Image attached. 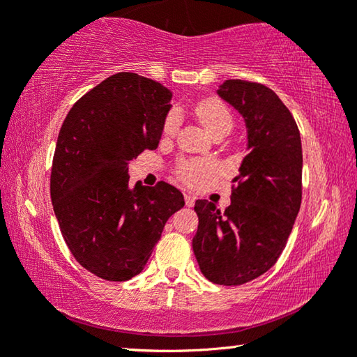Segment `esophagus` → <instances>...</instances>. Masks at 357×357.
I'll list each match as a JSON object with an SVG mask.
<instances>
[{
  "mask_svg": "<svg viewBox=\"0 0 357 357\" xmlns=\"http://www.w3.org/2000/svg\"><path fill=\"white\" fill-rule=\"evenodd\" d=\"M184 200H185V206H189V208H192L193 204H195V197L190 195V193H185Z\"/></svg>",
  "mask_w": 357,
  "mask_h": 357,
  "instance_id": "obj_1",
  "label": "esophagus"
}]
</instances>
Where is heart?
<instances>
[{
    "label": "heart",
    "instance_id": "obj_1",
    "mask_svg": "<svg viewBox=\"0 0 357 357\" xmlns=\"http://www.w3.org/2000/svg\"><path fill=\"white\" fill-rule=\"evenodd\" d=\"M193 113L202 126L211 135L228 134L233 128V113L228 105L219 98H206L198 100L193 107ZM178 130V116L170 113L162 126V134L173 137ZM213 172V165L200 160H183L176 165V176L190 187H197L203 183L204 176Z\"/></svg>",
    "mask_w": 357,
    "mask_h": 357
}]
</instances>
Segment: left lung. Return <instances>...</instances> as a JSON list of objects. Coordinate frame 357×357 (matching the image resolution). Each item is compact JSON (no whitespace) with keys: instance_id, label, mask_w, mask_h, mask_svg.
<instances>
[{"instance_id":"1","label":"left lung","mask_w":357,"mask_h":357,"mask_svg":"<svg viewBox=\"0 0 357 357\" xmlns=\"http://www.w3.org/2000/svg\"><path fill=\"white\" fill-rule=\"evenodd\" d=\"M217 93L244 116L250 153L233 179L225 213L195 202L192 247L208 280L238 287L269 271L285 249L301 208L302 144L293 114L271 88L227 80Z\"/></svg>"}]
</instances>
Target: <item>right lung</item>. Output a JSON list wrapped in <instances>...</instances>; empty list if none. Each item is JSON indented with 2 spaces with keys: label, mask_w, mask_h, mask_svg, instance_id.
Returning <instances> with one entry per match:
<instances>
[{
  "label": "right lung",
  "mask_w": 357,
  "mask_h": 357,
  "mask_svg": "<svg viewBox=\"0 0 357 357\" xmlns=\"http://www.w3.org/2000/svg\"><path fill=\"white\" fill-rule=\"evenodd\" d=\"M172 93L119 72L78 99L59 130L50 197L74 258L108 282L140 274L170 215L184 206L176 187H129V164L155 149Z\"/></svg>",
  "instance_id": "right-lung-1"
}]
</instances>
